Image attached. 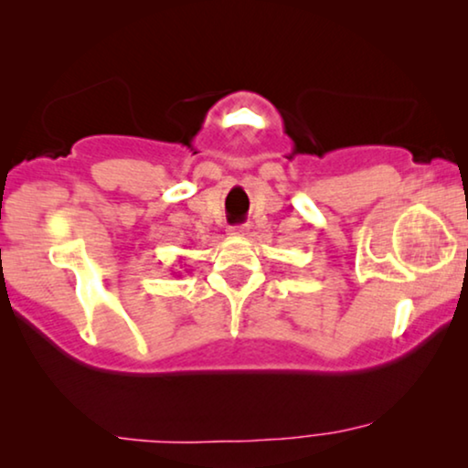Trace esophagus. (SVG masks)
Returning a JSON list of instances; mask_svg holds the SVG:
<instances>
[{
    "label": "esophagus",
    "mask_w": 468,
    "mask_h": 468,
    "mask_svg": "<svg viewBox=\"0 0 468 468\" xmlns=\"http://www.w3.org/2000/svg\"><path fill=\"white\" fill-rule=\"evenodd\" d=\"M227 233H229V235H233V237H243V235H248V227H246V225H235V227H229V229H227Z\"/></svg>",
    "instance_id": "obj_1"
}]
</instances>
